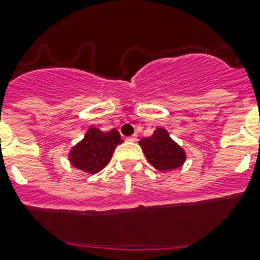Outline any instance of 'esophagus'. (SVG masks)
Here are the masks:
<instances>
[{"label":"esophagus","instance_id":"obj_1","mask_svg":"<svg viewBox=\"0 0 260 260\" xmlns=\"http://www.w3.org/2000/svg\"><path fill=\"white\" fill-rule=\"evenodd\" d=\"M127 141L128 142H136V141H137V137H136V136H131V137L127 138Z\"/></svg>","mask_w":260,"mask_h":260}]
</instances>
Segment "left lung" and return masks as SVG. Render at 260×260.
Wrapping results in <instances>:
<instances>
[{
    "instance_id": "left-lung-1",
    "label": "left lung",
    "mask_w": 260,
    "mask_h": 260,
    "mask_svg": "<svg viewBox=\"0 0 260 260\" xmlns=\"http://www.w3.org/2000/svg\"><path fill=\"white\" fill-rule=\"evenodd\" d=\"M147 161L158 171L179 169L186 161V152L177 145L165 128L158 127L151 137L142 138L138 142Z\"/></svg>"
}]
</instances>
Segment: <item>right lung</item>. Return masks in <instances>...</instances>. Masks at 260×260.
Masks as SVG:
<instances>
[{"label":"right lung","instance_id":"obj_1","mask_svg":"<svg viewBox=\"0 0 260 260\" xmlns=\"http://www.w3.org/2000/svg\"><path fill=\"white\" fill-rule=\"evenodd\" d=\"M123 143L117 129L102 132L99 128L90 127L80 142L69 151L72 166L86 174H98L109 164L115 147Z\"/></svg>","mask_w":260,"mask_h":260}]
</instances>
